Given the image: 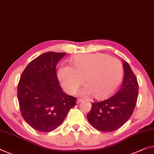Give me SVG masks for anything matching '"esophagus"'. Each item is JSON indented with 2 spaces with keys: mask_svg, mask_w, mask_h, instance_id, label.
Masks as SVG:
<instances>
[{
  "mask_svg": "<svg viewBox=\"0 0 154 154\" xmlns=\"http://www.w3.org/2000/svg\"><path fill=\"white\" fill-rule=\"evenodd\" d=\"M82 101H83L82 99H79L77 100V103H81V102H82Z\"/></svg>",
  "mask_w": 154,
  "mask_h": 154,
  "instance_id": "obj_1",
  "label": "esophagus"
}]
</instances>
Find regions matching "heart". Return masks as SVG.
Wrapping results in <instances>:
<instances>
[{
    "instance_id": "heart-1",
    "label": "heart",
    "mask_w": 154,
    "mask_h": 154,
    "mask_svg": "<svg viewBox=\"0 0 154 154\" xmlns=\"http://www.w3.org/2000/svg\"><path fill=\"white\" fill-rule=\"evenodd\" d=\"M74 67L63 64L58 70V79L63 88L73 93L84 81L87 84L79 92L80 96L94 94L104 99L118 88L123 75V64L119 60L101 53L76 55L72 59Z\"/></svg>"
}]
</instances>
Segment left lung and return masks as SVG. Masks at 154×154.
<instances>
[{"mask_svg": "<svg viewBox=\"0 0 154 154\" xmlns=\"http://www.w3.org/2000/svg\"><path fill=\"white\" fill-rule=\"evenodd\" d=\"M123 66V80L116 93L104 101L92 103L87 119L97 130L110 132L118 130L130 119L135 108L138 94L137 78L125 60Z\"/></svg>", "mask_w": 154, "mask_h": 154, "instance_id": "obj_1", "label": "left lung"}]
</instances>
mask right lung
<instances>
[{"label":"right lung","mask_w":154,"mask_h":154,"mask_svg":"<svg viewBox=\"0 0 154 154\" xmlns=\"http://www.w3.org/2000/svg\"><path fill=\"white\" fill-rule=\"evenodd\" d=\"M65 55L50 51L38 56L26 66L18 84L22 116L41 132L55 130L76 105V98L62 90L56 74V66Z\"/></svg>","instance_id":"add662e5"}]
</instances>
